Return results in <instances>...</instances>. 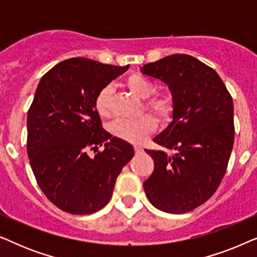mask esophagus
<instances>
[{
	"label": "esophagus",
	"instance_id": "1",
	"mask_svg": "<svg viewBox=\"0 0 257 257\" xmlns=\"http://www.w3.org/2000/svg\"><path fill=\"white\" fill-rule=\"evenodd\" d=\"M135 151H136V153H142L143 152V147L142 146H135Z\"/></svg>",
	"mask_w": 257,
	"mask_h": 257
}]
</instances>
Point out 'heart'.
I'll use <instances>...</instances> for the list:
<instances>
[{
    "label": "heart",
    "mask_w": 257,
    "mask_h": 257,
    "mask_svg": "<svg viewBox=\"0 0 257 257\" xmlns=\"http://www.w3.org/2000/svg\"><path fill=\"white\" fill-rule=\"evenodd\" d=\"M125 85L140 99H147L156 92V86L139 73H132L125 80ZM94 107L101 117H108L112 113V89L104 86L94 99ZM145 107L152 112L160 121H167L173 112V100L167 94H158L145 101ZM156 128V120L151 115H143L135 120L117 119L110 125V131L117 138L125 142L139 144Z\"/></svg>",
    "instance_id": "1"
}]
</instances>
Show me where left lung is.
Returning <instances> with one entry per match:
<instances>
[{
    "label": "left lung",
    "instance_id": "1",
    "mask_svg": "<svg viewBox=\"0 0 257 257\" xmlns=\"http://www.w3.org/2000/svg\"><path fill=\"white\" fill-rule=\"evenodd\" d=\"M168 86L172 121L153 142L163 150H145L154 171L144 182L156 208L182 214L206 202L221 184L234 144V106L220 76L189 55H172L140 68Z\"/></svg>",
    "mask_w": 257,
    "mask_h": 257
}]
</instances>
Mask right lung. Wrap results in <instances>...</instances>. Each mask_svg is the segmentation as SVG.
Here are the masks:
<instances>
[{
  "label": "right lung",
  "mask_w": 257,
  "mask_h": 257,
  "mask_svg": "<svg viewBox=\"0 0 257 257\" xmlns=\"http://www.w3.org/2000/svg\"><path fill=\"white\" fill-rule=\"evenodd\" d=\"M127 69L70 58L38 83L28 111L27 152L42 192L66 213L85 215L106 206L135 156L131 144L105 131L94 107L98 92ZM98 146L104 151L90 157Z\"/></svg>",
  "instance_id": "add662e5"
}]
</instances>
